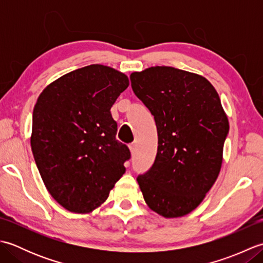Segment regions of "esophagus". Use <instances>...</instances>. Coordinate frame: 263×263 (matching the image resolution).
<instances>
[{"label": "esophagus", "instance_id": "34e87169", "mask_svg": "<svg viewBox=\"0 0 263 263\" xmlns=\"http://www.w3.org/2000/svg\"><path fill=\"white\" fill-rule=\"evenodd\" d=\"M137 146H136V143H131V144H128V149H130V152H131V155H135V153H136V148Z\"/></svg>", "mask_w": 263, "mask_h": 263}]
</instances>
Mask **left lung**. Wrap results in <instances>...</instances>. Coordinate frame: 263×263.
<instances>
[{
	"mask_svg": "<svg viewBox=\"0 0 263 263\" xmlns=\"http://www.w3.org/2000/svg\"><path fill=\"white\" fill-rule=\"evenodd\" d=\"M130 78L158 132L155 163L138 176L139 187L156 214L183 217L202 202L219 175L228 117L215 87L202 76L152 66Z\"/></svg>",
	"mask_w": 263,
	"mask_h": 263,
	"instance_id": "1",
	"label": "left lung"
}]
</instances>
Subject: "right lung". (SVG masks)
I'll return each instance as SVG.
<instances>
[{
	"label": "right lung",
	"instance_id": "right-lung-1",
	"mask_svg": "<svg viewBox=\"0 0 263 263\" xmlns=\"http://www.w3.org/2000/svg\"><path fill=\"white\" fill-rule=\"evenodd\" d=\"M127 87L123 72L91 64L60 77L37 98L32 155L47 191L66 210L90 214L125 173L131 154L116 140L110 108Z\"/></svg>",
	"mask_w": 263,
	"mask_h": 263
}]
</instances>
